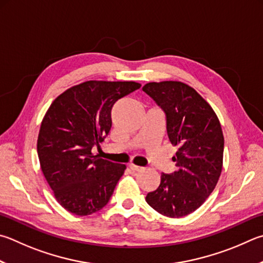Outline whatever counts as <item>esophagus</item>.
Masks as SVG:
<instances>
[{
  "mask_svg": "<svg viewBox=\"0 0 263 263\" xmlns=\"http://www.w3.org/2000/svg\"><path fill=\"white\" fill-rule=\"evenodd\" d=\"M128 168H130L132 171H140V170H142V166L136 165V164H133V163L128 164Z\"/></svg>",
  "mask_w": 263,
  "mask_h": 263,
  "instance_id": "34e87169",
  "label": "esophagus"
}]
</instances>
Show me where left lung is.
<instances>
[{
    "instance_id": "left-lung-1",
    "label": "left lung",
    "mask_w": 263,
    "mask_h": 263,
    "mask_svg": "<svg viewBox=\"0 0 263 263\" xmlns=\"http://www.w3.org/2000/svg\"><path fill=\"white\" fill-rule=\"evenodd\" d=\"M142 90L164 111L169 140L178 146L173 157L177 170L162 173L146 201L164 216L183 217L201 206L217 184L224 149L221 124L201 95L184 83H148Z\"/></svg>"
}]
</instances>
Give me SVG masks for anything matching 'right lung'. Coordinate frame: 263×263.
Instances as JSON below:
<instances>
[{"label": "right lung", "mask_w": 263, "mask_h": 263, "mask_svg": "<svg viewBox=\"0 0 263 263\" xmlns=\"http://www.w3.org/2000/svg\"><path fill=\"white\" fill-rule=\"evenodd\" d=\"M140 88L135 82L89 80L66 89L50 104L37 137L41 170L62 207L78 216L109 202L125 164L92 154L111 128L117 100Z\"/></svg>", "instance_id": "obj_1"}]
</instances>
